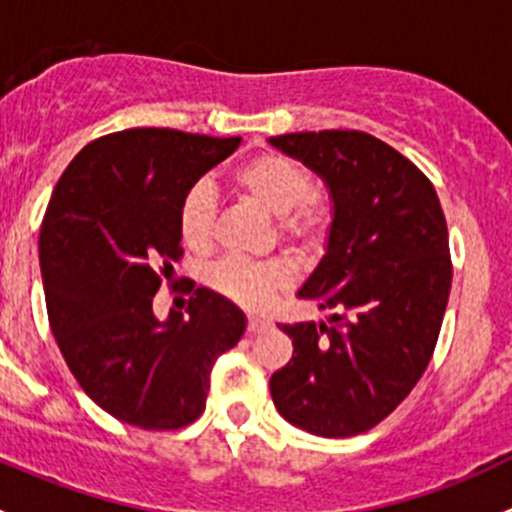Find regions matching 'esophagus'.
Wrapping results in <instances>:
<instances>
[{
	"label": "esophagus",
	"instance_id": "1",
	"mask_svg": "<svg viewBox=\"0 0 512 512\" xmlns=\"http://www.w3.org/2000/svg\"><path fill=\"white\" fill-rule=\"evenodd\" d=\"M267 327H270V319H265V317H250V319H247V332L257 334V332H265Z\"/></svg>",
	"mask_w": 512,
	"mask_h": 512
}]
</instances>
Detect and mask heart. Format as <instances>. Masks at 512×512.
<instances>
[{"label": "heart", "mask_w": 512, "mask_h": 512, "mask_svg": "<svg viewBox=\"0 0 512 512\" xmlns=\"http://www.w3.org/2000/svg\"><path fill=\"white\" fill-rule=\"evenodd\" d=\"M237 195L275 215L277 235L299 247H312L332 227V205L319 190L304 163L287 153L262 151L237 163L230 173ZM215 200L208 185H193L180 200L178 235L190 252H208L215 235ZM210 287L247 309H267L292 282L282 260H223L208 275Z\"/></svg>", "instance_id": "heart-1"}]
</instances>
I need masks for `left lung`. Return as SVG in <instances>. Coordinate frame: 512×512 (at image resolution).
I'll return each instance as SVG.
<instances>
[{
	"instance_id": "obj_1",
	"label": "left lung",
	"mask_w": 512,
	"mask_h": 512,
	"mask_svg": "<svg viewBox=\"0 0 512 512\" xmlns=\"http://www.w3.org/2000/svg\"><path fill=\"white\" fill-rule=\"evenodd\" d=\"M272 146L322 175L334 200L327 255L299 299L329 324H282L294 354L270 379L277 411L324 438L384 421L418 384L451 294L446 215L431 180L364 131H302Z\"/></svg>"
}]
</instances>
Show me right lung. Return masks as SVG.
<instances>
[{
    "mask_svg": "<svg viewBox=\"0 0 512 512\" xmlns=\"http://www.w3.org/2000/svg\"><path fill=\"white\" fill-rule=\"evenodd\" d=\"M240 141L173 128L108 133L51 193L39 232L51 332L81 389L118 421L146 431L193 423L215 359L245 332V314L205 287L188 299V317L153 314L183 257L180 200Z\"/></svg>",
    "mask_w": 512,
    "mask_h": 512,
    "instance_id": "add662e5",
    "label": "right lung"
}]
</instances>
